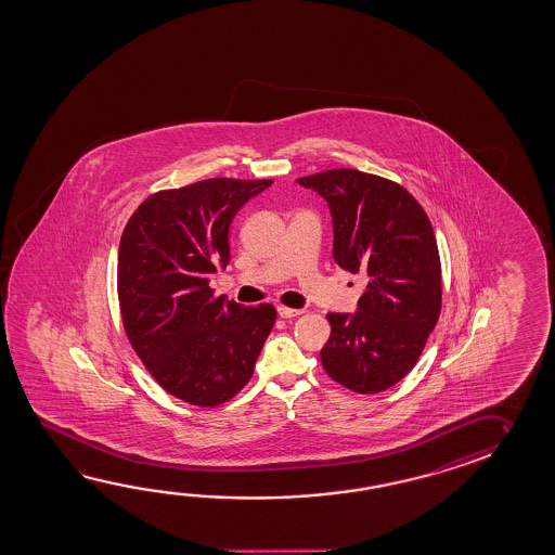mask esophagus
<instances>
[{"label": "esophagus", "mask_w": 555, "mask_h": 555, "mask_svg": "<svg viewBox=\"0 0 555 555\" xmlns=\"http://www.w3.org/2000/svg\"><path fill=\"white\" fill-rule=\"evenodd\" d=\"M278 314H280L282 319H295V317H299V314H302V310L289 309V307H278Z\"/></svg>", "instance_id": "obj_1"}]
</instances>
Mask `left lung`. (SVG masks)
<instances>
[{
    "label": "left lung",
    "instance_id": "obj_1",
    "mask_svg": "<svg viewBox=\"0 0 555 555\" xmlns=\"http://www.w3.org/2000/svg\"><path fill=\"white\" fill-rule=\"evenodd\" d=\"M297 182L328 204L336 263L366 280L356 312H328L324 371L353 392H383L414 369L441 314L431 223L408 190L361 170H324Z\"/></svg>",
    "mask_w": 555,
    "mask_h": 555
}]
</instances>
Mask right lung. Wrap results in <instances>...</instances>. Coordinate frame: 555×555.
Masks as SVG:
<instances>
[{
  "mask_svg": "<svg viewBox=\"0 0 555 555\" xmlns=\"http://www.w3.org/2000/svg\"><path fill=\"white\" fill-rule=\"evenodd\" d=\"M272 180L207 179L147 197L124 229L118 299L143 365L169 395L214 408L245 388L272 332V305L214 297L229 263V227Z\"/></svg>",
  "mask_w": 555,
  "mask_h": 555,
  "instance_id": "obj_1",
  "label": "right lung"
}]
</instances>
